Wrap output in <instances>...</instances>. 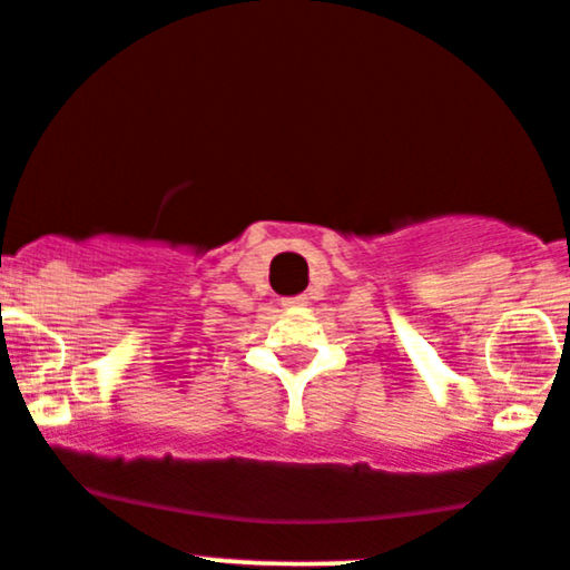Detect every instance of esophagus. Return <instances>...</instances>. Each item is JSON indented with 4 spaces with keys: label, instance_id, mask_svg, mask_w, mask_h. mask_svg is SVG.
<instances>
[{
    "label": "esophagus",
    "instance_id": "esophagus-1",
    "mask_svg": "<svg viewBox=\"0 0 570 570\" xmlns=\"http://www.w3.org/2000/svg\"><path fill=\"white\" fill-rule=\"evenodd\" d=\"M284 305L286 308H292V305H305V297H286Z\"/></svg>",
    "mask_w": 570,
    "mask_h": 570
}]
</instances>
